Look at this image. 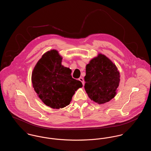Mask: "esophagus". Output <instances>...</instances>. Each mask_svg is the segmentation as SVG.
I'll use <instances>...</instances> for the list:
<instances>
[{
    "label": "esophagus",
    "instance_id": "1",
    "mask_svg": "<svg viewBox=\"0 0 151 151\" xmlns=\"http://www.w3.org/2000/svg\"><path fill=\"white\" fill-rule=\"evenodd\" d=\"M79 80L82 83V84H83V85L84 86V79L83 78H80L79 79Z\"/></svg>",
    "mask_w": 151,
    "mask_h": 151
}]
</instances>
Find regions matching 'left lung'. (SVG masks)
<instances>
[{
  "mask_svg": "<svg viewBox=\"0 0 151 151\" xmlns=\"http://www.w3.org/2000/svg\"><path fill=\"white\" fill-rule=\"evenodd\" d=\"M119 78L116 65L105 55L99 54L86 65L85 90L92 100L105 104L115 97Z\"/></svg>",
  "mask_w": 151,
  "mask_h": 151,
  "instance_id": "left-lung-1",
  "label": "left lung"
}]
</instances>
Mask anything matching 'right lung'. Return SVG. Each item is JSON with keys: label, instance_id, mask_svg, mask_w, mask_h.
Instances as JSON below:
<instances>
[{"label": "right lung", "instance_id": "obj_1", "mask_svg": "<svg viewBox=\"0 0 151 151\" xmlns=\"http://www.w3.org/2000/svg\"><path fill=\"white\" fill-rule=\"evenodd\" d=\"M62 60L58 51H49L38 61L32 75L39 98L52 109L68 105L75 91L83 86L80 81L72 78L71 70L62 65Z\"/></svg>", "mask_w": 151, "mask_h": 151}]
</instances>
